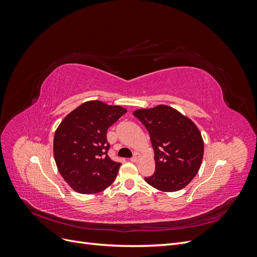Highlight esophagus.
I'll use <instances>...</instances> for the list:
<instances>
[{"mask_svg": "<svg viewBox=\"0 0 257 257\" xmlns=\"http://www.w3.org/2000/svg\"><path fill=\"white\" fill-rule=\"evenodd\" d=\"M139 159H141V155H139L138 153H136L133 158L131 159V162H133V163H136V162H138L139 161Z\"/></svg>", "mask_w": 257, "mask_h": 257, "instance_id": "obj_1", "label": "esophagus"}]
</instances>
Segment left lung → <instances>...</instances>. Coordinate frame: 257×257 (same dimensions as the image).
<instances>
[{
  "mask_svg": "<svg viewBox=\"0 0 257 257\" xmlns=\"http://www.w3.org/2000/svg\"><path fill=\"white\" fill-rule=\"evenodd\" d=\"M134 115L149 132L154 150L155 172L145 177L147 183L163 192L183 189L198 173L204 157V141L197 126L166 105L138 109Z\"/></svg>",
  "mask_w": 257,
  "mask_h": 257,
  "instance_id": "1",
  "label": "left lung"
}]
</instances>
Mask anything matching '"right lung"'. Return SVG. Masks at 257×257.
Segmentation results:
<instances>
[{"label":"right lung","mask_w":257,"mask_h":257,"mask_svg":"<svg viewBox=\"0 0 257 257\" xmlns=\"http://www.w3.org/2000/svg\"><path fill=\"white\" fill-rule=\"evenodd\" d=\"M126 112L121 106L89 100L69 112L53 139V155L59 173L81 194L104 191L118 174L120 163L107 155V130Z\"/></svg>","instance_id":"right-lung-1"}]
</instances>
